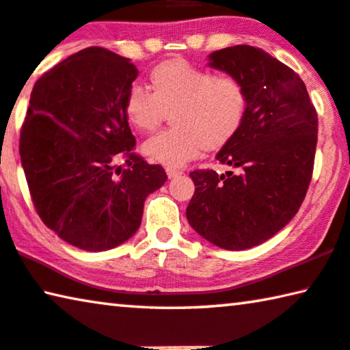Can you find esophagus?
Wrapping results in <instances>:
<instances>
[{
    "label": "esophagus",
    "instance_id": "34e87169",
    "mask_svg": "<svg viewBox=\"0 0 350 350\" xmlns=\"http://www.w3.org/2000/svg\"><path fill=\"white\" fill-rule=\"evenodd\" d=\"M165 172H167L169 178H176V176L183 175V172H181V170H176V169H167Z\"/></svg>",
    "mask_w": 350,
    "mask_h": 350
}]
</instances>
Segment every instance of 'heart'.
I'll return each mask as SVG.
<instances>
[{
    "mask_svg": "<svg viewBox=\"0 0 350 350\" xmlns=\"http://www.w3.org/2000/svg\"><path fill=\"white\" fill-rule=\"evenodd\" d=\"M150 84L153 92L139 84L128 89L123 112L141 133L157 130L172 112L174 125L142 145L148 158L169 169L181 167L203 150L222 148L244 125L249 95L234 75L214 73L174 57L150 72Z\"/></svg>",
    "mask_w": 350,
    "mask_h": 350,
    "instance_id": "b5f03b06",
    "label": "heart"
}]
</instances>
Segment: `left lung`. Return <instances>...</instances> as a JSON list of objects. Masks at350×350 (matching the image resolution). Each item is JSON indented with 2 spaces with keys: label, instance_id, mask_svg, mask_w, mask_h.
Returning a JSON list of instances; mask_svg holds the SVG:
<instances>
[{
  "label": "left lung",
  "instance_id": "obj_1",
  "mask_svg": "<svg viewBox=\"0 0 350 350\" xmlns=\"http://www.w3.org/2000/svg\"><path fill=\"white\" fill-rule=\"evenodd\" d=\"M209 67L245 84L249 109L217 153L234 172H191V227L214 245L244 250L278 233L299 211L313 175L318 112L302 79L261 48L236 45L209 55Z\"/></svg>",
  "mask_w": 350,
  "mask_h": 350
}]
</instances>
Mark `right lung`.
Masks as SVG:
<instances>
[{
	"label": "right lung",
	"instance_id": "add662e5",
	"mask_svg": "<svg viewBox=\"0 0 350 350\" xmlns=\"http://www.w3.org/2000/svg\"><path fill=\"white\" fill-rule=\"evenodd\" d=\"M137 78L130 59L90 46L34 84L20 133V157L39 217L78 249H114L136 233L144 202L167 180L133 152L123 112ZM127 159L126 170L115 158Z\"/></svg>",
	"mask_w": 350,
	"mask_h": 350
}]
</instances>
